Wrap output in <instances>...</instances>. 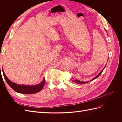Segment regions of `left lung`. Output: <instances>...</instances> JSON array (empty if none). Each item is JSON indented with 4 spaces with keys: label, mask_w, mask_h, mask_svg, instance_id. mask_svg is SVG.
<instances>
[{
    "label": "left lung",
    "mask_w": 122,
    "mask_h": 122,
    "mask_svg": "<svg viewBox=\"0 0 122 122\" xmlns=\"http://www.w3.org/2000/svg\"><path fill=\"white\" fill-rule=\"evenodd\" d=\"M105 68V67L104 68V69H103V70H102V71L100 72V73L97 76H96L95 77V78H93V79H92V80H94V79H95L96 78H98V77L100 76V74H101L102 73V72H103V70H104V68ZM72 82H75L76 83H77V84H84V83H87V82H89V81H86V82H83V81H79V80H72Z\"/></svg>",
    "instance_id": "obj_1"
}]
</instances>
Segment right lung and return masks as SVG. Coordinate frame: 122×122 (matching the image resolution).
Instances as JSON below:
<instances>
[{"mask_svg":"<svg viewBox=\"0 0 122 122\" xmlns=\"http://www.w3.org/2000/svg\"><path fill=\"white\" fill-rule=\"evenodd\" d=\"M2 72L3 76H4L5 78L6 81L9 85L12 88L13 90L17 93H22L24 94H32L38 93L39 92L41 91L43 87L44 86L45 82V79L44 78L43 81L40 83L39 84L36 85V86H25V85H19L14 83L10 80L6 76L5 73L2 70Z\"/></svg>","mask_w":122,"mask_h":122,"instance_id":"1","label":"right lung"}]
</instances>
